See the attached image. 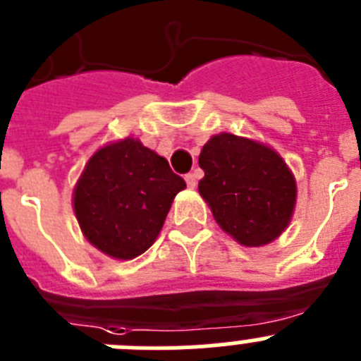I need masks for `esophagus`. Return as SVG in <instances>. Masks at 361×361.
<instances>
[{"instance_id": "1", "label": "esophagus", "mask_w": 361, "mask_h": 361, "mask_svg": "<svg viewBox=\"0 0 361 361\" xmlns=\"http://www.w3.org/2000/svg\"><path fill=\"white\" fill-rule=\"evenodd\" d=\"M184 178H186L188 188H191V190H193V188L197 186V177H195V175H193V173H188Z\"/></svg>"}]
</instances>
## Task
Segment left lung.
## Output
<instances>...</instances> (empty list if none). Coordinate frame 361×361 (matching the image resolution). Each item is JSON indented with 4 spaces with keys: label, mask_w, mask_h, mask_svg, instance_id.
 <instances>
[{
    "label": "left lung",
    "mask_w": 361,
    "mask_h": 361,
    "mask_svg": "<svg viewBox=\"0 0 361 361\" xmlns=\"http://www.w3.org/2000/svg\"><path fill=\"white\" fill-rule=\"evenodd\" d=\"M199 193L216 224L245 247L279 238L291 222L296 180L279 153L233 133L213 135L199 155Z\"/></svg>",
    "instance_id": "obj_1"
}]
</instances>
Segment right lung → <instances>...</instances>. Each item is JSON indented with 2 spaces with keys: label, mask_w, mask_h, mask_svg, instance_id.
<instances>
[{
  "label": "right lung",
  "mask_w": 361,
  "mask_h": 361,
  "mask_svg": "<svg viewBox=\"0 0 361 361\" xmlns=\"http://www.w3.org/2000/svg\"><path fill=\"white\" fill-rule=\"evenodd\" d=\"M183 177L164 157L126 137L99 148L73 190V212L86 240L117 260L145 253L159 237Z\"/></svg>",
  "instance_id": "1"
}]
</instances>
